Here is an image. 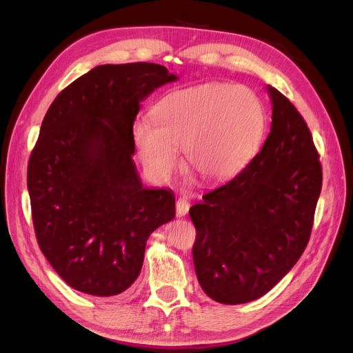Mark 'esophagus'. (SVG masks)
Segmentation results:
<instances>
[{
    "label": "esophagus",
    "mask_w": 353,
    "mask_h": 353,
    "mask_svg": "<svg viewBox=\"0 0 353 353\" xmlns=\"http://www.w3.org/2000/svg\"><path fill=\"white\" fill-rule=\"evenodd\" d=\"M190 209V203L185 199H179L176 201V216L178 218H184Z\"/></svg>",
    "instance_id": "obj_1"
}]
</instances>
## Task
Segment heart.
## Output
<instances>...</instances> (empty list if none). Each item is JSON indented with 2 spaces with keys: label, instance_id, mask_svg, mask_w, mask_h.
<instances>
[{
  "label": "heart",
  "instance_id": "heart-1",
  "mask_svg": "<svg viewBox=\"0 0 353 353\" xmlns=\"http://www.w3.org/2000/svg\"><path fill=\"white\" fill-rule=\"evenodd\" d=\"M152 121L134 123L132 138L147 172L166 181L185 153L188 170L222 183L259 150L266 114L258 95L241 85L203 83L160 99Z\"/></svg>",
  "mask_w": 353,
  "mask_h": 353
}]
</instances>
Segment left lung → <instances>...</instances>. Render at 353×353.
Wrapping results in <instances>:
<instances>
[{"mask_svg": "<svg viewBox=\"0 0 353 353\" xmlns=\"http://www.w3.org/2000/svg\"><path fill=\"white\" fill-rule=\"evenodd\" d=\"M271 132L239 175L190 209L193 261L210 299L225 305L259 299L301 258L311 236L323 169L311 131L274 87Z\"/></svg>", "mask_w": 353, "mask_h": 353, "instance_id": "1", "label": "left lung"}]
</instances>
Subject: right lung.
I'll list each match as a JSON object with an SVG mask.
<instances>
[{
	"instance_id": "1",
	"label": "right lung",
	"mask_w": 353,
	"mask_h": 353,
	"mask_svg": "<svg viewBox=\"0 0 353 353\" xmlns=\"http://www.w3.org/2000/svg\"><path fill=\"white\" fill-rule=\"evenodd\" d=\"M176 74L154 63L103 65L63 90L42 121L28 165L37 240L74 290L125 292L141 272L150 234L175 218L169 188L143 187L132 125Z\"/></svg>"
}]
</instances>
